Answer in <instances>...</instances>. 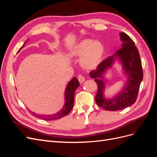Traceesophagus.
I'll return each instance as SVG.
<instances>
[{
	"mask_svg": "<svg viewBox=\"0 0 157 157\" xmlns=\"http://www.w3.org/2000/svg\"><path fill=\"white\" fill-rule=\"evenodd\" d=\"M78 80L80 83H83L84 81L85 80V78L83 77V76H82L81 75H78Z\"/></svg>",
	"mask_w": 157,
	"mask_h": 157,
	"instance_id": "obj_1",
	"label": "esophagus"
}]
</instances>
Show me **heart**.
<instances>
[{
  "mask_svg": "<svg viewBox=\"0 0 157 157\" xmlns=\"http://www.w3.org/2000/svg\"><path fill=\"white\" fill-rule=\"evenodd\" d=\"M103 53V46L99 41L84 39L80 41L71 52L75 57L82 56L80 63L85 68L94 67L101 59Z\"/></svg>",
  "mask_w": 157,
  "mask_h": 157,
  "instance_id": "b5f03b06",
  "label": "heart"
}]
</instances>
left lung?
I'll use <instances>...</instances> for the list:
<instances>
[{
    "label": "left lung",
    "mask_w": 157,
    "mask_h": 157,
    "mask_svg": "<svg viewBox=\"0 0 157 157\" xmlns=\"http://www.w3.org/2000/svg\"><path fill=\"white\" fill-rule=\"evenodd\" d=\"M122 42L121 48L109 57L92 71L90 76L97 82L98 92L95 100L100 107L108 111H118L133 105L136 101L140 84L143 80V69L140 53L134 42L124 33H120ZM117 59L122 63L123 72L127 76V81L123 88L115 97L110 99L104 97L105 79L103 75L112 67Z\"/></svg>",
    "instance_id": "obj_1"
}]
</instances>
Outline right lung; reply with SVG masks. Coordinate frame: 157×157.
<instances>
[{"label": "right lung", "instance_id": "right-lung-1", "mask_svg": "<svg viewBox=\"0 0 157 157\" xmlns=\"http://www.w3.org/2000/svg\"><path fill=\"white\" fill-rule=\"evenodd\" d=\"M25 46L23 44L21 48H20L17 52L23 48V47ZM79 82L78 81L77 78L76 77H73L71 79V81L67 84V86L66 87L65 91V104L63 108L61 109L59 111L53 115H39V114H36L34 112H31L32 115L39 118H41L45 121H54L56 119H59L66 115H67L69 112L72 110L74 105V97L75 90L79 86Z\"/></svg>", "mask_w": 157, "mask_h": 157}]
</instances>
